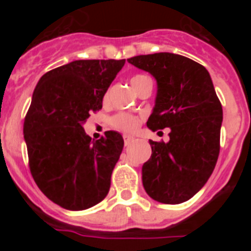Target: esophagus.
<instances>
[{
	"instance_id": "obj_1",
	"label": "esophagus",
	"mask_w": 251,
	"mask_h": 251,
	"mask_svg": "<svg viewBox=\"0 0 251 251\" xmlns=\"http://www.w3.org/2000/svg\"><path fill=\"white\" fill-rule=\"evenodd\" d=\"M123 138H124V145L126 146H128L129 145V143H132L133 142V137H130V136H123Z\"/></svg>"
}]
</instances>
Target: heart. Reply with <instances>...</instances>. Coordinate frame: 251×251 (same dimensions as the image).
<instances>
[{
	"label": "heart",
	"instance_id": "b5f03b06",
	"mask_svg": "<svg viewBox=\"0 0 251 251\" xmlns=\"http://www.w3.org/2000/svg\"><path fill=\"white\" fill-rule=\"evenodd\" d=\"M146 75H141V74H137L132 77V85L136 81H138L139 79L142 77H145ZM108 94H105L104 99H106ZM110 126L115 129L122 130V132H126V133H132L138 128L139 126V118L136 117V115H132V114H128V113H118V114L113 115L112 118H110Z\"/></svg>",
	"mask_w": 251,
	"mask_h": 251
}]
</instances>
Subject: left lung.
I'll list each match as a JSON object with an SVG mask.
<instances>
[{
    "instance_id": "left-lung-1",
    "label": "left lung",
    "mask_w": 251,
    "mask_h": 251,
    "mask_svg": "<svg viewBox=\"0 0 251 251\" xmlns=\"http://www.w3.org/2000/svg\"><path fill=\"white\" fill-rule=\"evenodd\" d=\"M128 63L156 77V105L147 127L171 128L170 142H153L142 181L153 200L185 202L211 176L220 153L223 106L205 66L171 52L139 55Z\"/></svg>"
}]
</instances>
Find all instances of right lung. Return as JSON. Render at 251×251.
<instances>
[{
    "label": "right lung",
    "mask_w": 251,
    "mask_h": 251,
    "mask_svg": "<svg viewBox=\"0 0 251 251\" xmlns=\"http://www.w3.org/2000/svg\"><path fill=\"white\" fill-rule=\"evenodd\" d=\"M126 60H75L41 76L24 122L28 167L48 199L66 210L104 200L123 137L108 130L86 136L83 123L99 112L103 97Z\"/></svg>",
    "instance_id": "obj_1"
}]
</instances>
